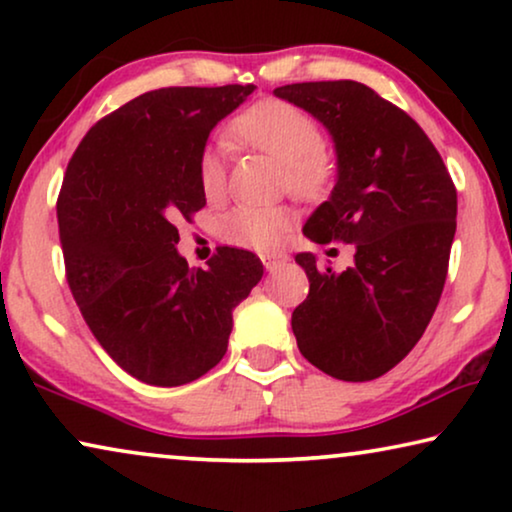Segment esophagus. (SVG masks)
<instances>
[{
  "label": "esophagus",
  "instance_id": "esophagus-1",
  "mask_svg": "<svg viewBox=\"0 0 512 512\" xmlns=\"http://www.w3.org/2000/svg\"><path fill=\"white\" fill-rule=\"evenodd\" d=\"M261 261H263V265H265V270L275 272V270L282 268V265H284L286 261H289V256H286V254H263Z\"/></svg>",
  "mask_w": 512,
  "mask_h": 512
}]
</instances>
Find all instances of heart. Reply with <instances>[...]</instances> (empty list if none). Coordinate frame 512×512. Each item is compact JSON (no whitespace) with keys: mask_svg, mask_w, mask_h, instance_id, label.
<instances>
[{"mask_svg":"<svg viewBox=\"0 0 512 512\" xmlns=\"http://www.w3.org/2000/svg\"><path fill=\"white\" fill-rule=\"evenodd\" d=\"M233 142L263 151L284 163V181L300 198H321L333 184L335 160L321 144V125L312 114L284 100H263L230 123ZM200 191L209 202L221 200L228 186V165L221 149H205L198 160ZM293 228L286 207L240 205L219 223L226 242L249 249H275Z\"/></svg>","mask_w":512,"mask_h":512,"instance_id":"obj_1","label":"heart"}]
</instances>
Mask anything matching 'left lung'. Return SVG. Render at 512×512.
I'll return each mask as SVG.
<instances>
[{"label": "left lung", "mask_w": 512, "mask_h": 512, "mask_svg": "<svg viewBox=\"0 0 512 512\" xmlns=\"http://www.w3.org/2000/svg\"><path fill=\"white\" fill-rule=\"evenodd\" d=\"M275 95L331 132L338 181L303 233L354 244L335 275L296 256L310 293L293 310L300 354L326 375L368 382L403 361L436 312L457 230V188L424 130L359 81H310Z\"/></svg>", "instance_id": "1"}]
</instances>
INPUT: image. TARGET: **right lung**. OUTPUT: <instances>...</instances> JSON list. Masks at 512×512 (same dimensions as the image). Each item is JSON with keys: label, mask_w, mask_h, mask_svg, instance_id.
I'll return each mask as SVG.
<instances>
[{"label": "right lung", "mask_w": 512, "mask_h": 512, "mask_svg": "<svg viewBox=\"0 0 512 512\" xmlns=\"http://www.w3.org/2000/svg\"><path fill=\"white\" fill-rule=\"evenodd\" d=\"M256 86L160 88L97 121L69 160L58 198L67 282L97 342L153 387L198 380L223 359L233 310L261 282L247 249L207 270L179 256V219L207 205L198 160L214 125Z\"/></svg>", "instance_id": "obj_1"}]
</instances>
